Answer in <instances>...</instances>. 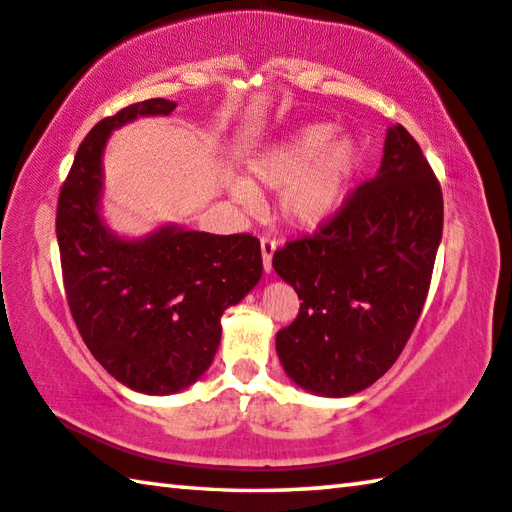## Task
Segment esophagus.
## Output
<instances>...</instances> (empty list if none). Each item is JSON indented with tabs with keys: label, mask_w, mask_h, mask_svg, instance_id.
<instances>
[{
	"label": "esophagus",
	"mask_w": 512,
	"mask_h": 512,
	"mask_svg": "<svg viewBox=\"0 0 512 512\" xmlns=\"http://www.w3.org/2000/svg\"><path fill=\"white\" fill-rule=\"evenodd\" d=\"M259 246H262V264H264V271L271 273L273 271V253H275V239L271 237H262L259 239Z\"/></svg>",
	"instance_id": "34e87169"
}]
</instances>
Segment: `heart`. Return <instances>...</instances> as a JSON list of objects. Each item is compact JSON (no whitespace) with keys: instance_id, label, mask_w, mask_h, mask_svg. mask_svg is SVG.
Instances as JSON below:
<instances>
[{"instance_id":"heart-1","label":"heart","mask_w":512,"mask_h":512,"mask_svg":"<svg viewBox=\"0 0 512 512\" xmlns=\"http://www.w3.org/2000/svg\"><path fill=\"white\" fill-rule=\"evenodd\" d=\"M359 151L332 124H309L268 146L248 162V183L232 185L246 212L259 207V189L277 194V214L296 230L323 225L343 203Z\"/></svg>"}]
</instances>
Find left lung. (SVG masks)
<instances>
[{
  "label": "left lung",
  "instance_id": "8db88e82",
  "mask_svg": "<svg viewBox=\"0 0 512 512\" xmlns=\"http://www.w3.org/2000/svg\"><path fill=\"white\" fill-rule=\"evenodd\" d=\"M443 237V192L404 126L386 131L377 176L345 198L314 235L273 255L296 289L298 318L275 336L300 388L345 397L400 357L427 300Z\"/></svg>",
  "mask_w": 512,
  "mask_h": 512
}]
</instances>
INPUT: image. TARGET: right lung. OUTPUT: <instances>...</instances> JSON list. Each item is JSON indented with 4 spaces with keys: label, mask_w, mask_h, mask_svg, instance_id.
<instances>
[{
    "label": "right lung",
    "mask_w": 512,
    "mask_h": 512,
    "mask_svg": "<svg viewBox=\"0 0 512 512\" xmlns=\"http://www.w3.org/2000/svg\"><path fill=\"white\" fill-rule=\"evenodd\" d=\"M149 99L101 119L85 135L58 196L56 237L69 311L88 350L121 384L146 395L192 386L212 366L221 314L262 277L253 235H210L162 225L117 237L101 219L103 149L137 117L171 115Z\"/></svg>",
    "instance_id": "obj_1"
}]
</instances>
